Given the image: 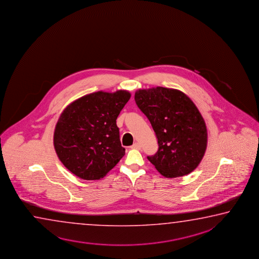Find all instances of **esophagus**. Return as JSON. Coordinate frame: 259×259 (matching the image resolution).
<instances>
[{"label": "esophagus", "mask_w": 259, "mask_h": 259, "mask_svg": "<svg viewBox=\"0 0 259 259\" xmlns=\"http://www.w3.org/2000/svg\"><path fill=\"white\" fill-rule=\"evenodd\" d=\"M141 144H140V143H138V142L134 143V144L132 145V149H141Z\"/></svg>", "instance_id": "obj_1"}]
</instances>
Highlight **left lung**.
<instances>
[{
    "mask_svg": "<svg viewBox=\"0 0 259 259\" xmlns=\"http://www.w3.org/2000/svg\"><path fill=\"white\" fill-rule=\"evenodd\" d=\"M135 101L158 138V152L148 157L156 169L167 179L195 170L206 152L207 130L193 101L180 90L164 87L140 89Z\"/></svg>",
    "mask_w": 259,
    "mask_h": 259,
    "instance_id": "left-lung-1",
    "label": "left lung"
}]
</instances>
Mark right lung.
<instances>
[{
  "mask_svg": "<svg viewBox=\"0 0 259 259\" xmlns=\"http://www.w3.org/2000/svg\"><path fill=\"white\" fill-rule=\"evenodd\" d=\"M132 94L92 92L70 102L58 119L53 145L64 167L85 180H101L125 155L116 119Z\"/></svg>",
  "mask_w": 259,
  "mask_h": 259,
  "instance_id": "add662e5",
  "label": "right lung"
}]
</instances>
